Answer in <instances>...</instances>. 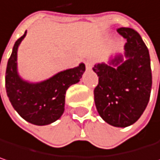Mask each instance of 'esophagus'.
I'll return each instance as SVG.
<instances>
[{
  "label": "esophagus",
  "mask_w": 160,
  "mask_h": 160,
  "mask_svg": "<svg viewBox=\"0 0 160 160\" xmlns=\"http://www.w3.org/2000/svg\"><path fill=\"white\" fill-rule=\"evenodd\" d=\"M93 60L92 59H88V60H86V63H85V65H86V68L87 69H91L92 68V66H93Z\"/></svg>",
  "instance_id": "1"
}]
</instances>
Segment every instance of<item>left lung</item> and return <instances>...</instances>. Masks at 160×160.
<instances>
[{"mask_svg":"<svg viewBox=\"0 0 160 160\" xmlns=\"http://www.w3.org/2000/svg\"><path fill=\"white\" fill-rule=\"evenodd\" d=\"M117 32L126 39L124 57L116 55L108 64L92 68L99 77L94 102L100 116L111 125L126 127L136 123L149 102L152 73L149 52L137 31L121 27Z\"/></svg>","mask_w":160,"mask_h":160,"instance_id":"left-lung-1","label":"left lung"}]
</instances>
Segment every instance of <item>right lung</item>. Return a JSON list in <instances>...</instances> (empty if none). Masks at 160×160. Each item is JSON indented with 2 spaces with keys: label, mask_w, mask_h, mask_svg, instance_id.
<instances>
[{
  "label": "right lung",
  "mask_w": 160,
  "mask_h": 160,
  "mask_svg": "<svg viewBox=\"0 0 160 160\" xmlns=\"http://www.w3.org/2000/svg\"><path fill=\"white\" fill-rule=\"evenodd\" d=\"M26 31L14 44L5 73L7 96L14 110L25 121L47 125L61 117L65 110L66 92L81 79L85 65L60 71L49 79L32 83L22 80L17 70V50Z\"/></svg>",
  "instance_id": "obj_1"
}]
</instances>
